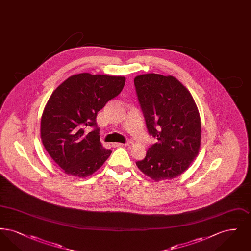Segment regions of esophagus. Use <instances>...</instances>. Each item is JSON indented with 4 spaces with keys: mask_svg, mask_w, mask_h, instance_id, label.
Listing matches in <instances>:
<instances>
[{
    "mask_svg": "<svg viewBox=\"0 0 251 251\" xmlns=\"http://www.w3.org/2000/svg\"><path fill=\"white\" fill-rule=\"evenodd\" d=\"M128 144H122V143H113L112 144V146L114 147V148H117V147H122V146H127Z\"/></svg>",
    "mask_w": 251,
    "mask_h": 251,
    "instance_id": "34e87169",
    "label": "esophagus"
}]
</instances>
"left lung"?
<instances>
[{
  "instance_id": "8db88e82",
  "label": "left lung",
  "mask_w": 251,
  "mask_h": 251,
  "mask_svg": "<svg viewBox=\"0 0 251 251\" xmlns=\"http://www.w3.org/2000/svg\"><path fill=\"white\" fill-rule=\"evenodd\" d=\"M134 87L150 135L157 142L136 166L157 180L174 179L198 155L201 123L187 88L173 76L149 73L134 78Z\"/></svg>"
}]
</instances>
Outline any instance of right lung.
<instances>
[{"label":"right lung","instance_id":"right-lung-1","mask_svg":"<svg viewBox=\"0 0 251 251\" xmlns=\"http://www.w3.org/2000/svg\"><path fill=\"white\" fill-rule=\"evenodd\" d=\"M126 79L80 73L68 78L53 91L44 108L42 143L66 174L85 178L112 153L100 142L98 112L122 91ZM86 127L93 131L86 133Z\"/></svg>","mask_w":251,"mask_h":251}]
</instances>
